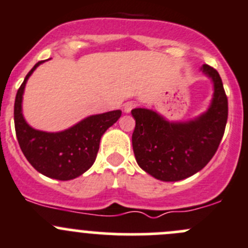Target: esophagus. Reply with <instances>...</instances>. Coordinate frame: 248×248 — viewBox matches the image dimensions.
<instances>
[{
	"label": "esophagus",
	"instance_id": "obj_1",
	"mask_svg": "<svg viewBox=\"0 0 248 248\" xmlns=\"http://www.w3.org/2000/svg\"><path fill=\"white\" fill-rule=\"evenodd\" d=\"M136 107V103L134 102V101H130V102H126L125 105H124V112L125 113H130L131 109H134V108Z\"/></svg>",
	"mask_w": 248,
	"mask_h": 248
}]
</instances>
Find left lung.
<instances>
[{"instance_id": "1", "label": "left lung", "mask_w": 248, "mask_h": 248, "mask_svg": "<svg viewBox=\"0 0 248 248\" xmlns=\"http://www.w3.org/2000/svg\"><path fill=\"white\" fill-rule=\"evenodd\" d=\"M202 72L213 81L214 93L208 110L196 119L171 123L146 108L131 110L135 119L133 150L141 169L162 181H179L207 166L219 147L226 120L228 97L214 68Z\"/></svg>"}]
</instances>
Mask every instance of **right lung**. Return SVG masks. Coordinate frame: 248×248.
<instances>
[{
	"label": "right lung",
	"instance_id": "add662e5",
	"mask_svg": "<svg viewBox=\"0 0 248 248\" xmlns=\"http://www.w3.org/2000/svg\"><path fill=\"white\" fill-rule=\"evenodd\" d=\"M37 62L18 89L14 102V126L20 150L39 173L57 180H72L90 169L97 155L103 134L122 115V110L90 115L60 133L35 130L25 122L22 98L27 80L39 67Z\"/></svg>",
	"mask_w": 248,
	"mask_h": 248
}]
</instances>
